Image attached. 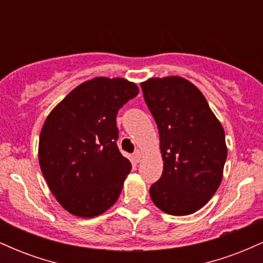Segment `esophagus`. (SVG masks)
<instances>
[{
  "instance_id": "1",
  "label": "esophagus",
  "mask_w": 263,
  "mask_h": 263,
  "mask_svg": "<svg viewBox=\"0 0 263 263\" xmlns=\"http://www.w3.org/2000/svg\"><path fill=\"white\" fill-rule=\"evenodd\" d=\"M134 159H135V162H136V163H140V162H141V159H142V155H141L140 151H136V152L134 153Z\"/></svg>"
}]
</instances>
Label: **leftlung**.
<instances>
[{
	"instance_id": "obj_1",
	"label": "left lung",
	"mask_w": 263,
	"mask_h": 263,
	"mask_svg": "<svg viewBox=\"0 0 263 263\" xmlns=\"http://www.w3.org/2000/svg\"><path fill=\"white\" fill-rule=\"evenodd\" d=\"M141 87L158 127L163 158L151 198L164 213L189 215L221 183L228 157L224 128L200 90L184 78H152Z\"/></svg>"
}]
</instances>
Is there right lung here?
Masks as SVG:
<instances>
[{
    "label": "right lung",
    "mask_w": 263,
    "mask_h": 263,
    "mask_svg": "<svg viewBox=\"0 0 263 263\" xmlns=\"http://www.w3.org/2000/svg\"><path fill=\"white\" fill-rule=\"evenodd\" d=\"M137 93V85L122 78H93L48 115L39 136V165L50 192L73 215H100L121 194L132 167L116 144V116Z\"/></svg>",
    "instance_id": "add662e5"
}]
</instances>
